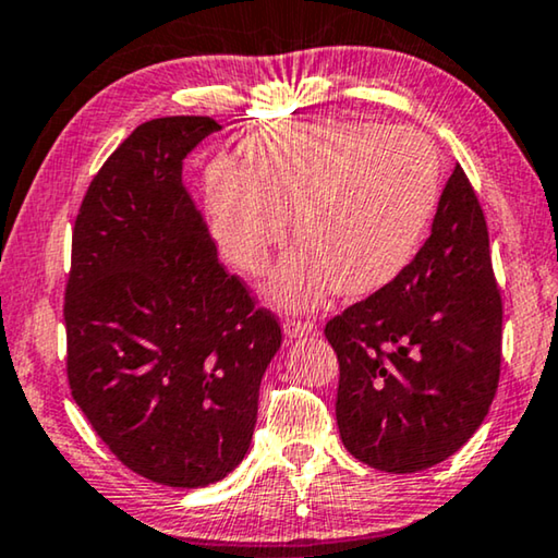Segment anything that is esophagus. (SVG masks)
<instances>
[{"instance_id": "34e87169", "label": "esophagus", "mask_w": 558, "mask_h": 558, "mask_svg": "<svg viewBox=\"0 0 558 558\" xmlns=\"http://www.w3.org/2000/svg\"><path fill=\"white\" fill-rule=\"evenodd\" d=\"M314 332V325L312 322H296V319H289L284 325V337L287 339H299V337H306Z\"/></svg>"}]
</instances>
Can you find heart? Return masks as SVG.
I'll use <instances>...</instances> for the list:
<instances>
[{
    "label": "heart",
    "mask_w": 558,
    "mask_h": 558,
    "mask_svg": "<svg viewBox=\"0 0 558 558\" xmlns=\"http://www.w3.org/2000/svg\"><path fill=\"white\" fill-rule=\"evenodd\" d=\"M246 171L216 166L206 208L223 259L259 274L289 233L299 244L264 292L284 306L383 289L413 262L440 201V156L415 128L312 120L256 133Z\"/></svg>",
    "instance_id": "obj_1"
}]
</instances>
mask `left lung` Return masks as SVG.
<instances>
[{
  "label": "left lung",
  "mask_w": 558,
  "mask_h": 558,
  "mask_svg": "<svg viewBox=\"0 0 558 558\" xmlns=\"http://www.w3.org/2000/svg\"><path fill=\"white\" fill-rule=\"evenodd\" d=\"M500 325L486 219L456 166L415 259L325 329L344 448L385 473L425 471L463 448L494 402Z\"/></svg>",
  "instance_id": "1"
}]
</instances>
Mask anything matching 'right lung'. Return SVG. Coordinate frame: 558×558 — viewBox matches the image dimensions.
Returning a JSON list of instances; mask_svg holds the SVG:
<instances>
[{
    "label": "right lung",
    "mask_w": 558,
    "mask_h": 558,
    "mask_svg": "<svg viewBox=\"0 0 558 558\" xmlns=\"http://www.w3.org/2000/svg\"><path fill=\"white\" fill-rule=\"evenodd\" d=\"M211 118H156L105 160L80 206L64 299L72 398L120 463L204 488L252 446L281 329L219 264L183 160Z\"/></svg>",
    "instance_id": "add662e5"
}]
</instances>
